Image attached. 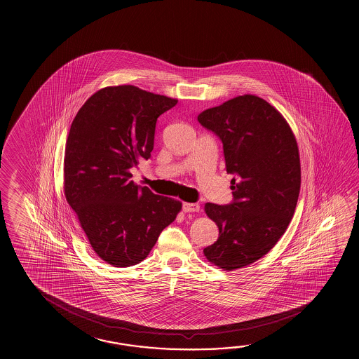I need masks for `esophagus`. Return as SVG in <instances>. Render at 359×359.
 <instances>
[{
    "label": "esophagus",
    "mask_w": 359,
    "mask_h": 359,
    "mask_svg": "<svg viewBox=\"0 0 359 359\" xmlns=\"http://www.w3.org/2000/svg\"><path fill=\"white\" fill-rule=\"evenodd\" d=\"M182 210L185 212H199L200 206L199 204H195V203H184L182 204Z\"/></svg>",
    "instance_id": "esophagus-1"
}]
</instances>
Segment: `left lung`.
Masks as SVG:
<instances>
[{"label":"left lung","mask_w":359,"mask_h":359,"mask_svg":"<svg viewBox=\"0 0 359 359\" xmlns=\"http://www.w3.org/2000/svg\"><path fill=\"white\" fill-rule=\"evenodd\" d=\"M223 142L233 201L206 203L219 228L204 249L224 271L252 264L274 247L293 217L300 190L298 145L280 112L254 95L238 96L198 116Z\"/></svg>","instance_id":"obj_1"}]
</instances>
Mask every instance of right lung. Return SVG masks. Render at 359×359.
Listing matches in <instances>:
<instances>
[{"label":"right lung","mask_w":359,"mask_h":359,"mask_svg":"<svg viewBox=\"0 0 359 359\" xmlns=\"http://www.w3.org/2000/svg\"><path fill=\"white\" fill-rule=\"evenodd\" d=\"M177 100L133 85L101 88L71 123L64 160L69 205L106 263L126 268L147 258L182 203L135 185L130 169L150 159L155 126Z\"/></svg>","instance_id":"obj_1"}]
</instances>
